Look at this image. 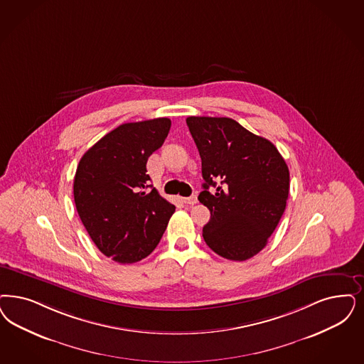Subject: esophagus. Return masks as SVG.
Listing matches in <instances>:
<instances>
[{
    "mask_svg": "<svg viewBox=\"0 0 364 364\" xmlns=\"http://www.w3.org/2000/svg\"><path fill=\"white\" fill-rule=\"evenodd\" d=\"M183 201H184L186 204H188V205H193V204L198 203V198H196V195H192V196H189V198H184Z\"/></svg>",
    "mask_w": 364,
    "mask_h": 364,
    "instance_id": "1",
    "label": "esophagus"
}]
</instances>
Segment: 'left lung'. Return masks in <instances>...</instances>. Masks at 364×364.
<instances>
[{
	"instance_id": "obj_1",
	"label": "left lung",
	"mask_w": 364,
	"mask_h": 364,
	"mask_svg": "<svg viewBox=\"0 0 364 364\" xmlns=\"http://www.w3.org/2000/svg\"><path fill=\"white\" fill-rule=\"evenodd\" d=\"M187 125L205 181L198 199L211 213L203 238L218 255L246 261L267 245L285 211L288 165L269 139L231 118L188 117Z\"/></svg>"
}]
</instances>
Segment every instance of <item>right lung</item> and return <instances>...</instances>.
Segmentation results:
<instances>
[{"label": "right lung", "mask_w": 364, "mask_h": 364, "mask_svg": "<svg viewBox=\"0 0 364 364\" xmlns=\"http://www.w3.org/2000/svg\"><path fill=\"white\" fill-rule=\"evenodd\" d=\"M169 118L122 124L91 146L74 178L76 211L102 254L134 264L156 249L175 205L151 188L146 163L161 148Z\"/></svg>", "instance_id": "right-lung-1"}]
</instances>
